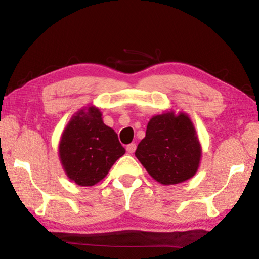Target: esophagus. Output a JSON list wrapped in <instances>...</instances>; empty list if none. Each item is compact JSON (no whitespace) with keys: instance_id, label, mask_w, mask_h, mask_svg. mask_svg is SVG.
<instances>
[{"instance_id":"1","label":"esophagus","mask_w":259,"mask_h":259,"mask_svg":"<svg viewBox=\"0 0 259 259\" xmlns=\"http://www.w3.org/2000/svg\"><path fill=\"white\" fill-rule=\"evenodd\" d=\"M136 148H137V145L136 144H130V145H127L126 151L128 152L130 154H132V153H134V152H136Z\"/></svg>"}]
</instances>
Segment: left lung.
Segmentation results:
<instances>
[{
    "label": "left lung",
    "instance_id": "left-lung-1",
    "mask_svg": "<svg viewBox=\"0 0 259 259\" xmlns=\"http://www.w3.org/2000/svg\"><path fill=\"white\" fill-rule=\"evenodd\" d=\"M201 145L192 120L185 112L169 109L153 115L136 157L148 175L162 185H176L196 175Z\"/></svg>",
    "mask_w": 259,
    "mask_h": 259
}]
</instances>
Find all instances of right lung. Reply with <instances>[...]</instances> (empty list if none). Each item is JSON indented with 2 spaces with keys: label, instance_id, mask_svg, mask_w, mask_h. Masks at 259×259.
Masks as SVG:
<instances>
[{
  "label": "right lung",
  "instance_id": "1",
  "mask_svg": "<svg viewBox=\"0 0 259 259\" xmlns=\"http://www.w3.org/2000/svg\"><path fill=\"white\" fill-rule=\"evenodd\" d=\"M58 152L70 182L93 186L108 175L126 151L114 130L104 123L100 108L88 105L70 118L62 131Z\"/></svg>",
  "mask_w": 259,
  "mask_h": 259
}]
</instances>
